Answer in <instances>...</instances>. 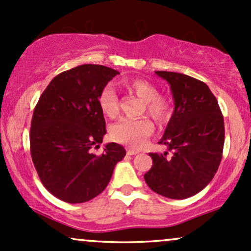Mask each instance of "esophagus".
Wrapping results in <instances>:
<instances>
[{"instance_id":"obj_1","label":"esophagus","mask_w":251,"mask_h":251,"mask_svg":"<svg viewBox=\"0 0 251 251\" xmlns=\"http://www.w3.org/2000/svg\"><path fill=\"white\" fill-rule=\"evenodd\" d=\"M126 152H127L128 155H134V154L139 153V151H135V150H132V149H127L126 150Z\"/></svg>"}]
</instances>
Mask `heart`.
I'll return each mask as SVG.
<instances>
[{
  "mask_svg": "<svg viewBox=\"0 0 251 251\" xmlns=\"http://www.w3.org/2000/svg\"><path fill=\"white\" fill-rule=\"evenodd\" d=\"M124 86L133 92L144 101L146 113L157 124H165L171 114L169 100L159 96V89L145 79L126 80ZM98 103L103 116L116 118L119 113V100L112 86H106L100 92ZM152 133V124L146 118H123L111 127V135L117 142L125 144L132 149H140Z\"/></svg>",
  "mask_w": 251,
  "mask_h": 251,
  "instance_id": "1",
  "label": "heart"
}]
</instances>
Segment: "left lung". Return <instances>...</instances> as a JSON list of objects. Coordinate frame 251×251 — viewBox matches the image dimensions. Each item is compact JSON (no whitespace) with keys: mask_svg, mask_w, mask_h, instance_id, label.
Returning a JSON list of instances; mask_svg holds the SVG:
<instances>
[{"mask_svg":"<svg viewBox=\"0 0 251 251\" xmlns=\"http://www.w3.org/2000/svg\"><path fill=\"white\" fill-rule=\"evenodd\" d=\"M170 83L175 111L159 144L164 153H150L152 168L144 175L155 194L184 200L201 191L220 166L224 120L217 99L201 80L175 72L157 71Z\"/></svg>","mask_w":251,"mask_h":251,"instance_id":"obj_1","label":"left lung"}]
</instances>
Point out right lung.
Here are the masks:
<instances>
[{
	"label": "right lung",
	"mask_w": 251,
	"mask_h": 251,
	"mask_svg": "<svg viewBox=\"0 0 251 251\" xmlns=\"http://www.w3.org/2000/svg\"><path fill=\"white\" fill-rule=\"evenodd\" d=\"M119 72L101 65H81L57 74L40 97L30 127V154L41 183L67 203H85L106 189L114 166L125 157L109 143L92 153L106 134L98 103L101 89Z\"/></svg>",
	"instance_id": "right-lung-1"
}]
</instances>
